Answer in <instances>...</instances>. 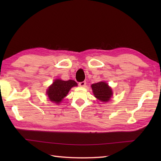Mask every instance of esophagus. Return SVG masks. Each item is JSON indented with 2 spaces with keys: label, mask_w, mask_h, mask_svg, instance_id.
<instances>
[{
  "label": "esophagus",
  "mask_w": 161,
  "mask_h": 161,
  "mask_svg": "<svg viewBox=\"0 0 161 161\" xmlns=\"http://www.w3.org/2000/svg\"><path fill=\"white\" fill-rule=\"evenodd\" d=\"M86 82L85 81H81V82L79 83V86H81V87H84L85 86H86Z\"/></svg>",
  "instance_id": "34e87169"
}]
</instances>
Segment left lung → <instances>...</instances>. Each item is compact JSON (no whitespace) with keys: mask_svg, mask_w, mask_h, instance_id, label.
<instances>
[{"mask_svg":"<svg viewBox=\"0 0 161 161\" xmlns=\"http://www.w3.org/2000/svg\"><path fill=\"white\" fill-rule=\"evenodd\" d=\"M91 87L95 97L97 98L99 100L107 102L110 100L113 93L112 90L104 81H100V82L92 84Z\"/></svg>","mask_w":161,"mask_h":161,"instance_id":"8db88e82","label":"left lung"}]
</instances>
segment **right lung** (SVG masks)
I'll return each mask as SVG.
<instances>
[{
  "mask_svg": "<svg viewBox=\"0 0 161 161\" xmlns=\"http://www.w3.org/2000/svg\"><path fill=\"white\" fill-rule=\"evenodd\" d=\"M77 85L74 80H56L47 89V95L50 101L59 104V102L66 96L70 88Z\"/></svg>",
  "mask_w": 161,
  "mask_h": 161,
  "instance_id": "add662e5",
  "label": "right lung"
}]
</instances>
